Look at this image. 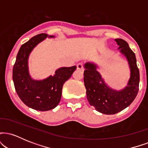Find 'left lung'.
Listing matches in <instances>:
<instances>
[{
    "label": "left lung",
    "mask_w": 148,
    "mask_h": 148,
    "mask_svg": "<svg viewBox=\"0 0 148 148\" xmlns=\"http://www.w3.org/2000/svg\"><path fill=\"white\" fill-rule=\"evenodd\" d=\"M53 35L42 33L32 37L19 49L13 67L12 79L16 93L26 106L35 110L46 111L53 109L60 102L64 83L74 70L73 67H60L53 75L42 80L31 77L28 68L30 53L40 42Z\"/></svg>",
    "instance_id": "1"
}]
</instances>
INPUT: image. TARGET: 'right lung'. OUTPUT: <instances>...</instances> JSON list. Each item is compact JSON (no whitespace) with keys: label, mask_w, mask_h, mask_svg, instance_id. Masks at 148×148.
Wrapping results in <instances>:
<instances>
[{"label":"right lung","mask_w":148,"mask_h":148,"mask_svg":"<svg viewBox=\"0 0 148 148\" xmlns=\"http://www.w3.org/2000/svg\"><path fill=\"white\" fill-rule=\"evenodd\" d=\"M115 41L119 46L118 50L127 58L130 68V78L124 89L115 90L108 87L97 70L98 67L96 64L88 62L84 64V79L88 101L97 111L106 115L115 114L130 106L138 94L140 81L135 53L126 42Z\"/></svg>","instance_id":"1"}]
</instances>
